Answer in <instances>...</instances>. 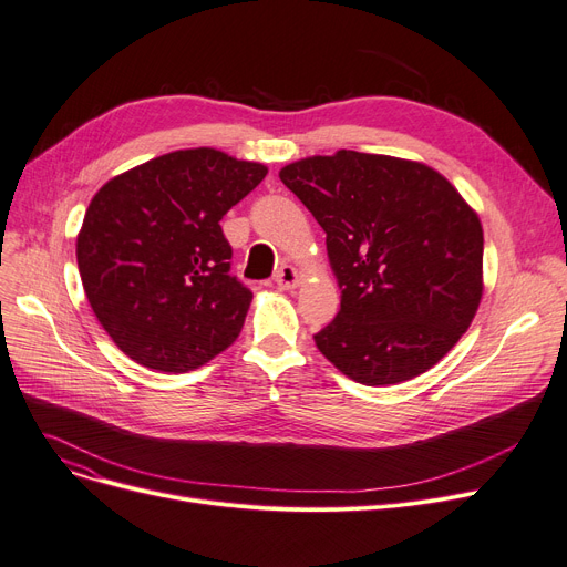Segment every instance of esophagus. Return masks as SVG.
<instances>
[{
  "label": "esophagus",
  "instance_id": "1",
  "mask_svg": "<svg viewBox=\"0 0 567 567\" xmlns=\"http://www.w3.org/2000/svg\"><path fill=\"white\" fill-rule=\"evenodd\" d=\"M276 285L280 289H293L299 285V270L291 264H280V268L276 270Z\"/></svg>",
  "mask_w": 567,
  "mask_h": 567
}]
</instances>
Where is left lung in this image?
<instances>
[{"mask_svg":"<svg viewBox=\"0 0 567 567\" xmlns=\"http://www.w3.org/2000/svg\"><path fill=\"white\" fill-rule=\"evenodd\" d=\"M280 181L324 229L342 289L317 350L368 386L426 373L482 299L477 213L431 166L389 155H317L287 164Z\"/></svg>","mask_w":567,"mask_h":567,"instance_id":"1","label":"left lung"}]
</instances>
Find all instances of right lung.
Here are the masks:
<instances>
[{"label":"right lung","instance_id":"right-lung-1","mask_svg":"<svg viewBox=\"0 0 567 567\" xmlns=\"http://www.w3.org/2000/svg\"><path fill=\"white\" fill-rule=\"evenodd\" d=\"M268 174L215 147L176 151L109 181L76 240L85 297L117 348L187 373L238 338L252 291L231 276L219 227Z\"/></svg>","mask_w":567,"mask_h":567}]
</instances>
